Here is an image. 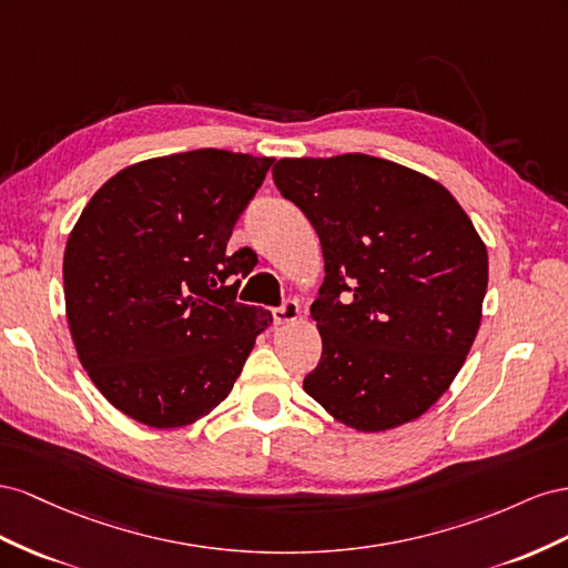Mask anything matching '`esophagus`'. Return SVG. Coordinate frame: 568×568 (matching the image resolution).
Instances as JSON below:
<instances>
[{
	"label": "esophagus",
	"instance_id": "34e87169",
	"mask_svg": "<svg viewBox=\"0 0 568 568\" xmlns=\"http://www.w3.org/2000/svg\"><path fill=\"white\" fill-rule=\"evenodd\" d=\"M300 318V304L295 300H285L281 306H275L273 310V321L278 323V326H285V323H293Z\"/></svg>",
	"mask_w": 568,
	"mask_h": 568
}]
</instances>
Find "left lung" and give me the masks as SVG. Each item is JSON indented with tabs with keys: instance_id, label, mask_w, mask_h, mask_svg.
<instances>
[{
	"instance_id": "1",
	"label": "left lung",
	"mask_w": 568,
	"mask_h": 568,
	"mask_svg": "<svg viewBox=\"0 0 568 568\" xmlns=\"http://www.w3.org/2000/svg\"><path fill=\"white\" fill-rule=\"evenodd\" d=\"M273 183L310 219L326 262L306 395L364 433L418 418L480 326L488 250L471 219L428 175L368 154L281 159Z\"/></svg>"
}]
</instances>
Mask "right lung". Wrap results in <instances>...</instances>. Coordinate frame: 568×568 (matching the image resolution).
<instances>
[{
  "label": "right lung",
  "mask_w": 568,
  "mask_h": 568,
  "mask_svg": "<svg viewBox=\"0 0 568 568\" xmlns=\"http://www.w3.org/2000/svg\"><path fill=\"white\" fill-rule=\"evenodd\" d=\"M271 164L225 150L140 161L73 225L63 297L78 359L144 426L181 428L212 412L273 321L235 300L256 254L225 250Z\"/></svg>",
  "instance_id": "add662e5"
}]
</instances>
